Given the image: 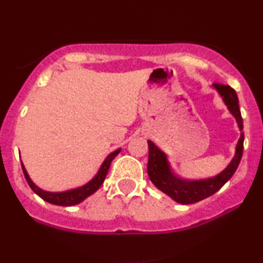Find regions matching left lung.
Here are the masks:
<instances>
[{
	"mask_svg": "<svg viewBox=\"0 0 263 263\" xmlns=\"http://www.w3.org/2000/svg\"><path fill=\"white\" fill-rule=\"evenodd\" d=\"M213 87L221 96L222 101L230 111V114L236 120L238 129L241 131L240 138H238L236 148H235V156L229 163L228 167L224 171L220 172L218 176L206 178V179L189 180L177 176L171 167L168 157L159 149L158 147L148 141V165H147V173L151 182L156 185L161 192L171 197L174 201L179 204H193L203 200V199L215 194L221 186L234 176L238 164H240L241 157L243 151V125L241 111L238 107L237 93L232 87L222 84H213Z\"/></svg>",
	"mask_w": 263,
	"mask_h": 263,
	"instance_id": "left-lung-1",
	"label": "left lung"
}]
</instances>
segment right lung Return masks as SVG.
<instances>
[{"mask_svg": "<svg viewBox=\"0 0 263 263\" xmlns=\"http://www.w3.org/2000/svg\"><path fill=\"white\" fill-rule=\"evenodd\" d=\"M120 152H121V148L114 151L112 153H110V155L105 158V161L102 162L100 168H99L98 173L95 174V177H93L91 180H89V182L84 184V185L78 186V188H74L70 190H65V192L54 193V192H47V190L41 189L39 186H37L32 182V179L29 178L28 173H27L25 165H23L22 162L21 163H22L23 174H25L27 183H28V185L31 186V189L35 193V194L39 195L43 200L48 201V203L50 204L60 205V206H71V205H77L81 203L83 200H85L87 197H90V195L93 194L96 190L100 188L101 184L104 183L105 178H106V174L108 172V168H110L111 162H112V159L119 155Z\"/></svg>", "mask_w": 263, "mask_h": 263, "instance_id": "1", "label": "right lung"}]
</instances>
